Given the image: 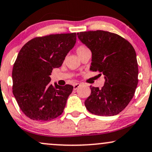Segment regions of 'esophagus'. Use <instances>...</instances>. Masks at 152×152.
<instances>
[{"label":"esophagus","mask_w":152,"mask_h":152,"mask_svg":"<svg viewBox=\"0 0 152 152\" xmlns=\"http://www.w3.org/2000/svg\"><path fill=\"white\" fill-rule=\"evenodd\" d=\"M80 86H81V84H80V83H75V84L74 85V90H76Z\"/></svg>","instance_id":"obj_1"}]
</instances>
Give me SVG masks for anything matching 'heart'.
Returning a JSON list of instances; mask_svg holds the SVG:
<instances>
[{"label": "heart", "mask_w": 152, "mask_h": 152, "mask_svg": "<svg viewBox=\"0 0 152 152\" xmlns=\"http://www.w3.org/2000/svg\"><path fill=\"white\" fill-rule=\"evenodd\" d=\"M88 50V49L86 48V46H78L77 48H76V53H77L78 57H80L82 54L84 53L85 51H86V50Z\"/></svg>", "instance_id": "1"}]
</instances>
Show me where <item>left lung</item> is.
Wrapping results in <instances>:
<instances>
[{
  "instance_id": "obj_1",
  "label": "left lung",
  "mask_w": 152,
  "mask_h": 152,
  "mask_svg": "<svg viewBox=\"0 0 152 152\" xmlns=\"http://www.w3.org/2000/svg\"><path fill=\"white\" fill-rule=\"evenodd\" d=\"M77 36L92 53L90 70L102 73L105 78L102 88L90 86L91 95L85 101L87 110L103 116L119 114L133 98L139 81L134 47L125 38L108 31H86Z\"/></svg>"
}]
</instances>
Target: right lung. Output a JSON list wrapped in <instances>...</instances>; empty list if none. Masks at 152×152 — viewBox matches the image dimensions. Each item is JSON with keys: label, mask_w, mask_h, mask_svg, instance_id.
<instances>
[{"label": "right lung", "mask_w": 152, "mask_h": 152, "mask_svg": "<svg viewBox=\"0 0 152 152\" xmlns=\"http://www.w3.org/2000/svg\"><path fill=\"white\" fill-rule=\"evenodd\" d=\"M76 42V33L50 34L33 38L19 51L12 71L13 94L31 119L50 121L64 111L74 87L52 85L50 75Z\"/></svg>", "instance_id": "obj_1"}]
</instances>
